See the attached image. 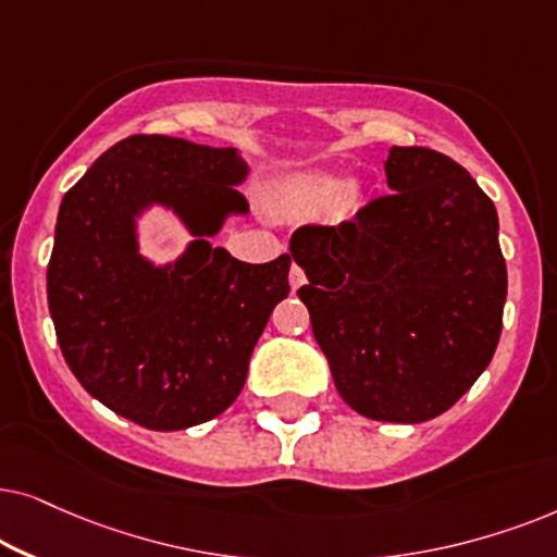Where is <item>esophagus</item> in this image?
Instances as JSON below:
<instances>
[{
	"instance_id": "esophagus-1",
	"label": "esophagus",
	"mask_w": 557,
	"mask_h": 557,
	"mask_svg": "<svg viewBox=\"0 0 557 557\" xmlns=\"http://www.w3.org/2000/svg\"><path fill=\"white\" fill-rule=\"evenodd\" d=\"M302 283H306V272H302L298 264H293L290 267V287H293V290H298Z\"/></svg>"
}]
</instances>
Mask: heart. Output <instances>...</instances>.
I'll return each mask as SVG.
<instances>
[{
    "label": "heart",
    "instance_id": "heart-1",
    "mask_svg": "<svg viewBox=\"0 0 557 557\" xmlns=\"http://www.w3.org/2000/svg\"><path fill=\"white\" fill-rule=\"evenodd\" d=\"M361 196L356 185L341 183L331 175H295L277 193V206L290 216H323L333 213L346 219L359 209Z\"/></svg>",
    "mask_w": 557,
    "mask_h": 557
}]
</instances>
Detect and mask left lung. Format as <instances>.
Returning <instances> with one entry per match:
<instances>
[{"instance_id":"left-lung-1","label":"left lung","mask_w":557,"mask_h":557,"mask_svg":"<svg viewBox=\"0 0 557 557\" xmlns=\"http://www.w3.org/2000/svg\"><path fill=\"white\" fill-rule=\"evenodd\" d=\"M384 173L395 193L338 226H300L290 255L344 403L372 420L425 422L492 361L507 264L492 198L456 160L392 147Z\"/></svg>"}]
</instances>
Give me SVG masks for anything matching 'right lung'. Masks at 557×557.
Here are the masks:
<instances>
[{
  "mask_svg": "<svg viewBox=\"0 0 557 557\" xmlns=\"http://www.w3.org/2000/svg\"><path fill=\"white\" fill-rule=\"evenodd\" d=\"M234 147L132 135L63 196L48 262V308L65 364L88 395L147 430H183L239 397L249 356L287 298L290 255L267 264L211 247L226 216L247 213ZM178 213L194 242L168 268L138 255L136 216Z\"/></svg>",
  "mask_w": 557,
  "mask_h": 557,
  "instance_id": "add662e5",
  "label": "right lung"
}]
</instances>
